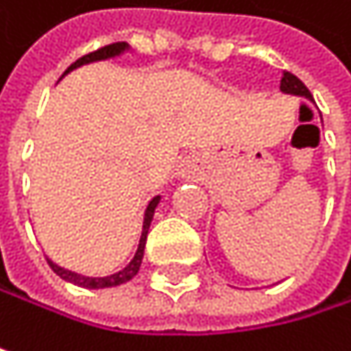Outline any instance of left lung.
<instances>
[{
	"mask_svg": "<svg viewBox=\"0 0 351 351\" xmlns=\"http://www.w3.org/2000/svg\"><path fill=\"white\" fill-rule=\"evenodd\" d=\"M280 91L287 93V95H297V97H305V99H311L313 101V95L305 87V83L299 77H295L293 73H289V71H285V75L280 79Z\"/></svg>",
	"mask_w": 351,
	"mask_h": 351,
	"instance_id": "obj_1",
	"label": "left lung"
}]
</instances>
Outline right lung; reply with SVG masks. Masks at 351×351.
Masks as SVG:
<instances>
[{"mask_svg":"<svg viewBox=\"0 0 351 351\" xmlns=\"http://www.w3.org/2000/svg\"><path fill=\"white\" fill-rule=\"evenodd\" d=\"M128 48H130V46H128L125 42H115V44L104 46V48H99V50H95V52H89V54H85V56H81L79 60H75V62L64 71V75H69L71 71H75V69H79V66H83V64H89V62H95V60H106V58L119 56V54H123ZM64 75H62V77H64ZM62 77H60V79H62ZM158 203H160V195H156V197L148 203L146 213H144L142 236H140L138 250H136V254H134L132 262H130L125 268H121L119 272L109 274V276H97V278H95V276H83V274H77V272H73V270L60 268L58 264H54L52 260H48V258H46V260H48V264H50V268H52V270H54L62 280L73 282V285L83 287V289H109V287H119V285H123V282L132 280V278L138 274V270H140V264H142V258H144V247H146V238H148V230H150V223H152V217H154V211H156Z\"/></svg>","mask_w":351,"mask_h":351,"instance_id":"add662e5","label":"right lung"}]
</instances>
